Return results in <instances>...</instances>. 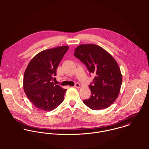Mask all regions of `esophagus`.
I'll list each match as a JSON object with an SVG mask.
<instances>
[{
  "mask_svg": "<svg viewBox=\"0 0 149 149\" xmlns=\"http://www.w3.org/2000/svg\"><path fill=\"white\" fill-rule=\"evenodd\" d=\"M74 87L77 88H79L80 87V85L79 83H75V84L74 85Z\"/></svg>",
  "mask_w": 149,
  "mask_h": 149,
  "instance_id": "obj_1",
  "label": "esophagus"
}]
</instances>
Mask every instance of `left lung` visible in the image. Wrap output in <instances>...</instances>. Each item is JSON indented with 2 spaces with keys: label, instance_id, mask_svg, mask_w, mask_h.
Listing matches in <instances>:
<instances>
[{
  "label": "left lung",
  "instance_id": "1",
  "mask_svg": "<svg viewBox=\"0 0 149 149\" xmlns=\"http://www.w3.org/2000/svg\"><path fill=\"white\" fill-rule=\"evenodd\" d=\"M74 56L95 75L89 86L91 95L83 103L93 110L110 106L117 99L122 83L120 69L115 59L104 49L93 44L80 45Z\"/></svg>",
  "mask_w": 149,
  "mask_h": 149
}]
</instances>
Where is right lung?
Here are the masks:
<instances>
[{
    "instance_id": "add662e5",
    "label": "right lung",
    "mask_w": 149,
    "mask_h": 149,
    "mask_svg": "<svg viewBox=\"0 0 149 149\" xmlns=\"http://www.w3.org/2000/svg\"><path fill=\"white\" fill-rule=\"evenodd\" d=\"M69 49L67 46L47 49L37 54L29 63L24 74L23 89L34 106L50 111L64 101L66 89L54 85L58 66Z\"/></svg>"
}]
</instances>
